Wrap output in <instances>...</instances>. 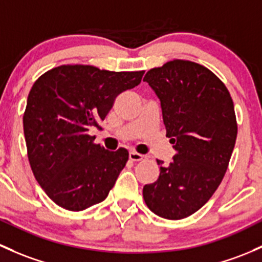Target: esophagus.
Returning a JSON list of instances; mask_svg holds the SVG:
<instances>
[{
	"instance_id": "1",
	"label": "esophagus",
	"mask_w": 262,
	"mask_h": 262,
	"mask_svg": "<svg viewBox=\"0 0 262 262\" xmlns=\"http://www.w3.org/2000/svg\"><path fill=\"white\" fill-rule=\"evenodd\" d=\"M144 158H145V157L143 156V154L137 153V152H129V159H130V161L139 162V161H143Z\"/></svg>"
}]
</instances>
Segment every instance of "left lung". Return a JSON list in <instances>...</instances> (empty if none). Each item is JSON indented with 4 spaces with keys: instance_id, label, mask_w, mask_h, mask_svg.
<instances>
[{
    "instance_id": "8db88e82",
    "label": "left lung",
    "mask_w": 262,
    "mask_h": 262,
    "mask_svg": "<svg viewBox=\"0 0 262 262\" xmlns=\"http://www.w3.org/2000/svg\"><path fill=\"white\" fill-rule=\"evenodd\" d=\"M148 82L161 101L167 137L177 153L143 187L149 210L181 220L200 210L224 180L237 137L235 106L225 84L205 66L173 60L150 69Z\"/></svg>"
}]
</instances>
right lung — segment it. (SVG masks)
<instances>
[{
    "label": "right lung",
    "instance_id": "obj_1",
    "mask_svg": "<svg viewBox=\"0 0 262 262\" xmlns=\"http://www.w3.org/2000/svg\"><path fill=\"white\" fill-rule=\"evenodd\" d=\"M143 74L61 65L32 85L24 114L27 156L41 188L60 207L82 211L108 196L129 153L104 149L88 133L103 129L115 98L136 88Z\"/></svg>",
    "mask_w": 262,
    "mask_h": 262
}]
</instances>
